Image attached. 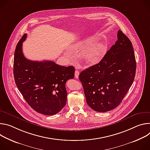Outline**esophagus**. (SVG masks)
Returning a JSON list of instances; mask_svg holds the SVG:
<instances>
[{
    "mask_svg": "<svg viewBox=\"0 0 150 150\" xmlns=\"http://www.w3.org/2000/svg\"><path fill=\"white\" fill-rule=\"evenodd\" d=\"M79 71L78 70H76L75 71V77L76 79L79 78Z\"/></svg>",
    "mask_w": 150,
    "mask_h": 150,
    "instance_id": "1",
    "label": "esophagus"
}]
</instances>
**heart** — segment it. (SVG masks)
Instances as JSON below:
<instances>
[{"mask_svg": "<svg viewBox=\"0 0 150 150\" xmlns=\"http://www.w3.org/2000/svg\"><path fill=\"white\" fill-rule=\"evenodd\" d=\"M87 42V40L81 42L79 43L78 46H85L86 45ZM104 48L102 46H97L92 49L88 54V58L89 61L92 64H96L99 62L104 55Z\"/></svg>", "mask_w": 150, "mask_h": 150, "instance_id": "1", "label": "heart"}]
</instances>
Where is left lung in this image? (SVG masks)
Returning a JSON list of instances; mask_svg holds the SVG:
<instances>
[{
    "mask_svg": "<svg viewBox=\"0 0 150 150\" xmlns=\"http://www.w3.org/2000/svg\"><path fill=\"white\" fill-rule=\"evenodd\" d=\"M136 67L132 42L119 30L117 40L101 61L79 74L88 105L98 112L117 107L134 82Z\"/></svg>",
    "mask_w": 150,
    "mask_h": 150,
    "instance_id": "1",
    "label": "left lung"
}]
</instances>
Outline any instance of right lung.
<instances>
[{
    "label": "right lung",
    "instance_id": "add662e5",
    "mask_svg": "<svg viewBox=\"0 0 150 150\" xmlns=\"http://www.w3.org/2000/svg\"><path fill=\"white\" fill-rule=\"evenodd\" d=\"M24 34L14 54L13 76L16 86L27 104L36 111L47 115L59 112L65 105V83L74 77V67L59 65L54 61H34L23 53Z\"/></svg>",
    "mask_w": 150,
    "mask_h": 150
}]
</instances>
